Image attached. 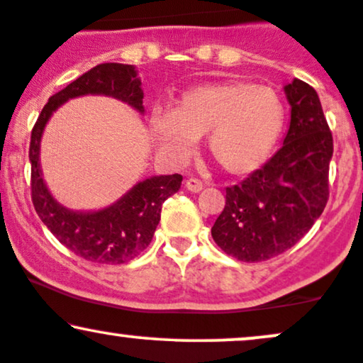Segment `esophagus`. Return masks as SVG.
Returning <instances> with one entry per match:
<instances>
[{
	"mask_svg": "<svg viewBox=\"0 0 363 363\" xmlns=\"http://www.w3.org/2000/svg\"><path fill=\"white\" fill-rule=\"evenodd\" d=\"M185 186H186V190L189 191H194V194H199L200 190H202V182L200 180H196V178H189V180L185 182Z\"/></svg>",
	"mask_w": 363,
	"mask_h": 363,
	"instance_id": "1",
	"label": "esophagus"
}]
</instances>
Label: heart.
<instances>
[{
  "mask_svg": "<svg viewBox=\"0 0 363 363\" xmlns=\"http://www.w3.org/2000/svg\"><path fill=\"white\" fill-rule=\"evenodd\" d=\"M281 97L250 82H217L190 89L174 109L151 114L156 140L173 156L194 151L207 133V150L223 172L245 174L266 163L284 128Z\"/></svg>",
  "mask_w": 363,
  "mask_h": 363,
  "instance_id": "heart-1",
  "label": "heart"
}]
</instances>
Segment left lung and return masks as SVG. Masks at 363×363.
Instances as JSON below:
<instances>
[{
    "instance_id": "1",
    "label": "left lung",
    "mask_w": 363,
    "mask_h": 363,
    "mask_svg": "<svg viewBox=\"0 0 363 363\" xmlns=\"http://www.w3.org/2000/svg\"><path fill=\"white\" fill-rule=\"evenodd\" d=\"M291 123L283 146L247 178L225 189L212 227L218 247L242 262L272 259L311 229L330 196L333 136L315 89L294 79L284 87Z\"/></svg>"
}]
</instances>
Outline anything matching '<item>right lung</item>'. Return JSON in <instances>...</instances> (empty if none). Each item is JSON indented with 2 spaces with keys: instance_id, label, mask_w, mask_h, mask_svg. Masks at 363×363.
Masks as SVG:
<instances>
[{
  "instance_id": "obj_1",
  "label": "right lung",
  "mask_w": 363,
  "mask_h": 363,
  "mask_svg": "<svg viewBox=\"0 0 363 363\" xmlns=\"http://www.w3.org/2000/svg\"><path fill=\"white\" fill-rule=\"evenodd\" d=\"M141 82L133 65L99 64L60 92L53 94L43 106L37 123L31 129V202L38 217L57 237V240L75 256L97 264H123L138 257L150 245L160 223L163 202L177 194L182 185V174L151 177L138 183L118 203L99 212L82 213L58 205L45 186L40 172V138L53 111L86 94H104L116 97L143 113Z\"/></svg>"
}]
</instances>
